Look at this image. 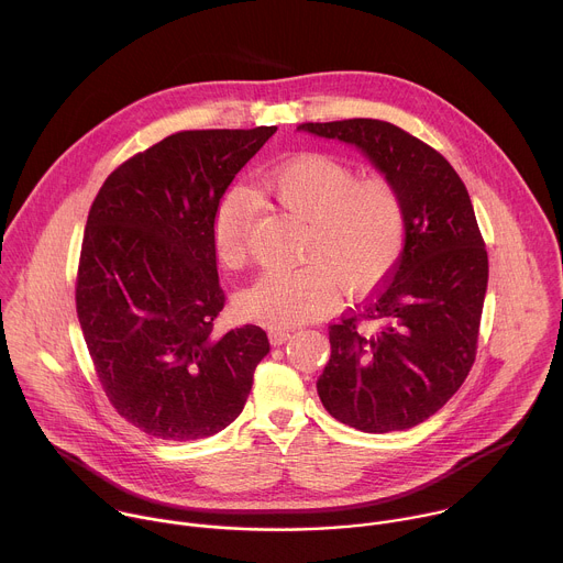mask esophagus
<instances>
[{
  "instance_id": "1",
  "label": "esophagus",
  "mask_w": 563,
  "mask_h": 563,
  "mask_svg": "<svg viewBox=\"0 0 563 563\" xmlns=\"http://www.w3.org/2000/svg\"><path fill=\"white\" fill-rule=\"evenodd\" d=\"M291 332L294 330H289V328H272L269 330V341L274 345H283V343H287L291 339Z\"/></svg>"
}]
</instances>
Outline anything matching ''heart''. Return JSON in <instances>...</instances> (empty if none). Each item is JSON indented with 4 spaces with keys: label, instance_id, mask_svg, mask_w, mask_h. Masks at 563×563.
<instances>
[{
    "label": "heart",
    "instance_id": "b5f03b06",
    "mask_svg": "<svg viewBox=\"0 0 563 563\" xmlns=\"http://www.w3.org/2000/svg\"><path fill=\"white\" fill-rule=\"evenodd\" d=\"M261 191L305 222L300 256L313 265L267 272L235 296V311L256 323L289 328L323 311L339 289L363 294L396 265L406 238V209L383 176L356 180L354 169L330 155L305 153L267 169ZM254 200L229 191L213 218L211 240L220 267L247 261Z\"/></svg>",
    "mask_w": 563,
    "mask_h": 563
}]
</instances>
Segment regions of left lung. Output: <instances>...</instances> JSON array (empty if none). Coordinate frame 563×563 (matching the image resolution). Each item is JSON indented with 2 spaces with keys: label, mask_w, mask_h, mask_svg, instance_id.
I'll return each instance as SVG.
<instances>
[{
  "label": "left lung",
  "mask_w": 563,
  "mask_h": 563,
  "mask_svg": "<svg viewBox=\"0 0 563 563\" xmlns=\"http://www.w3.org/2000/svg\"><path fill=\"white\" fill-rule=\"evenodd\" d=\"M298 131L356 146L406 209L404 252L387 283L330 325L318 396L361 432L415 428L448 404L476 354L488 254L467 189L439 151L389 122H305Z\"/></svg>",
  "instance_id": "1"
}]
</instances>
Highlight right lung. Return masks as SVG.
Returning <instances> with one entry per match:
<instances>
[{
	"label": "right lung",
	"mask_w": 563,
	"mask_h": 563,
	"mask_svg": "<svg viewBox=\"0 0 563 563\" xmlns=\"http://www.w3.org/2000/svg\"><path fill=\"white\" fill-rule=\"evenodd\" d=\"M276 126L180 131L120 165L89 211L77 318L129 423L165 441L218 434L269 354L258 325L213 334L224 307L211 227L220 198Z\"/></svg>",
	"instance_id": "1"
}]
</instances>
